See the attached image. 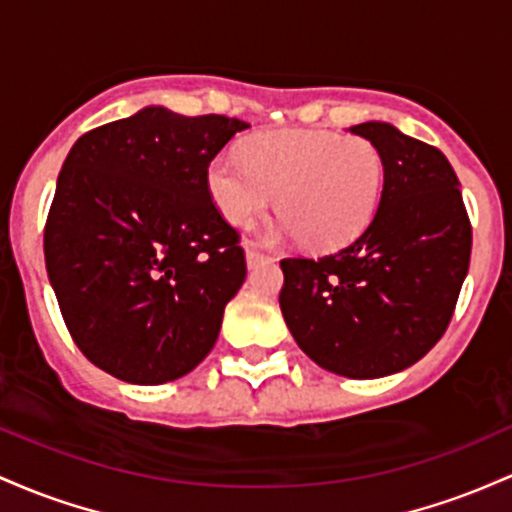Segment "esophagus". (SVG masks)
Returning a JSON list of instances; mask_svg holds the SVG:
<instances>
[{"label":"esophagus","mask_w":512,"mask_h":512,"mask_svg":"<svg viewBox=\"0 0 512 512\" xmlns=\"http://www.w3.org/2000/svg\"><path fill=\"white\" fill-rule=\"evenodd\" d=\"M263 258H266V256H263L261 251H256L254 246H246V263H249V268L256 266V263H261Z\"/></svg>","instance_id":"34e87169"}]
</instances>
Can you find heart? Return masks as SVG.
I'll return each instance as SVG.
<instances>
[{
	"mask_svg": "<svg viewBox=\"0 0 512 512\" xmlns=\"http://www.w3.org/2000/svg\"><path fill=\"white\" fill-rule=\"evenodd\" d=\"M241 157L217 154L208 188L234 227L254 225L278 198V232L333 251L365 232L380 208L384 159L365 137L326 130H275L251 137Z\"/></svg>",
	"mask_w": 512,
	"mask_h": 512,
	"instance_id": "heart-1",
	"label": "heart"
}]
</instances>
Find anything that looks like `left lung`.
<instances>
[{
  "label": "left lung",
  "mask_w": 512,
  "mask_h": 512,
  "mask_svg": "<svg viewBox=\"0 0 512 512\" xmlns=\"http://www.w3.org/2000/svg\"><path fill=\"white\" fill-rule=\"evenodd\" d=\"M350 132L384 159L380 208L346 249L280 261V312L319 367L375 380L418 363L440 341L469 271L472 227L440 149L382 120Z\"/></svg>",
  "instance_id": "obj_1"
}]
</instances>
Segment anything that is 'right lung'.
I'll list each match as a JSON object with an SVG mask.
<instances>
[{"label": "right lung", "mask_w": 512, "mask_h": 512, "mask_svg": "<svg viewBox=\"0 0 512 512\" xmlns=\"http://www.w3.org/2000/svg\"><path fill=\"white\" fill-rule=\"evenodd\" d=\"M249 123L145 106L74 142L45 225V268L74 343L130 384L188 375L246 278L208 166Z\"/></svg>", "instance_id": "1"}]
</instances>
